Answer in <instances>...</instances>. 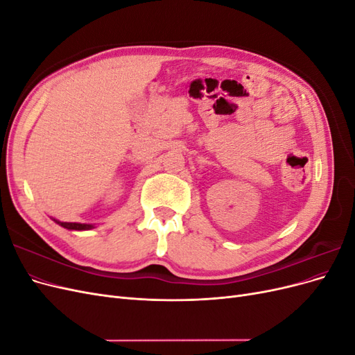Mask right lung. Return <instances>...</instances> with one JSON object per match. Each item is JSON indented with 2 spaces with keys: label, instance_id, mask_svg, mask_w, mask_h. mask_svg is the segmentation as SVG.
Segmentation results:
<instances>
[{
  "label": "right lung",
  "instance_id": "add662e5",
  "mask_svg": "<svg viewBox=\"0 0 355 355\" xmlns=\"http://www.w3.org/2000/svg\"><path fill=\"white\" fill-rule=\"evenodd\" d=\"M58 225H60V227L67 228V230H73V231H87V230H92L94 228L93 225L90 223H77V222H60V220H56L53 219Z\"/></svg>",
  "mask_w": 355,
  "mask_h": 355
}]
</instances>
